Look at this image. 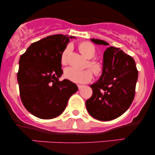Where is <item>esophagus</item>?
<instances>
[{"mask_svg": "<svg viewBox=\"0 0 155 155\" xmlns=\"http://www.w3.org/2000/svg\"><path fill=\"white\" fill-rule=\"evenodd\" d=\"M77 87H78V88H79V90H80V89L82 88L84 86H83V85H81V84H78V85H77Z\"/></svg>", "mask_w": 155, "mask_h": 155, "instance_id": "34e87169", "label": "esophagus"}]
</instances>
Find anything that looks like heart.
<instances>
[{
    "mask_svg": "<svg viewBox=\"0 0 155 155\" xmlns=\"http://www.w3.org/2000/svg\"><path fill=\"white\" fill-rule=\"evenodd\" d=\"M79 50L85 58L88 59L86 66L89 67L95 76H101L104 73V65L100 62L91 60L95 56L96 50L94 45L90 42H82L79 45ZM71 51V47L68 46L61 55L62 65L68 63V56ZM89 69L84 71L76 70L74 68H67L64 71V77L74 83L86 84L90 82L92 79V73Z\"/></svg>",
    "mask_w": 155,
    "mask_h": 155,
    "instance_id": "obj_1",
    "label": "heart"
}]
</instances>
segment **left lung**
<instances>
[{"label": "left lung", "mask_w": 155, "mask_h": 155, "mask_svg": "<svg viewBox=\"0 0 155 155\" xmlns=\"http://www.w3.org/2000/svg\"><path fill=\"white\" fill-rule=\"evenodd\" d=\"M96 44L108 45L92 38ZM138 70L132 57L120 48L108 47L104 53V73L97 82L90 85L92 95L86 108L92 117L101 121L114 120L128 109L136 93Z\"/></svg>", "instance_id": "obj_1"}]
</instances>
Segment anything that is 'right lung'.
Wrapping results in <instances>:
<instances>
[{
	"label": "right lung",
	"mask_w": 155,
	"mask_h": 155,
	"mask_svg": "<svg viewBox=\"0 0 155 155\" xmlns=\"http://www.w3.org/2000/svg\"><path fill=\"white\" fill-rule=\"evenodd\" d=\"M53 35L34 42L21 55L17 81L22 104L30 113L43 120L63 113L68 101L78 90L68 79L59 81L63 74L61 55L71 38Z\"/></svg>",
	"instance_id": "obj_1"
}]
</instances>
